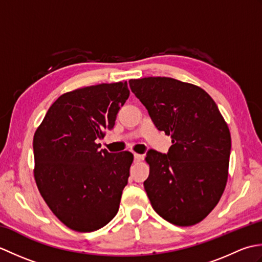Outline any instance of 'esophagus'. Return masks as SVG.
<instances>
[{
  "label": "esophagus",
  "mask_w": 262,
  "mask_h": 262,
  "mask_svg": "<svg viewBox=\"0 0 262 262\" xmlns=\"http://www.w3.org/2000/svg\"><path fill=\"white\" fill-rule=\"evenodd\" d=\"M134 159H135L136 162H140V161L143 159V155H141V154H137V153H134Z\"/></svg>",
  "instance_id": "obj_1"
}]
</instances>
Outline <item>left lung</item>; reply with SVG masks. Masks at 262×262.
Wrapping results in <instances>:
<instances>
[{"mask_svg": "<svg viewBox=\"0 0 262 262\" xmlns=\"http://www.w3.org/2000/svg\"><path fill=\"white\" fill-rule=\"evenodd\" d=\"M153 124L172 138L166 154L149 149L144 188L152 207L170 223L190 226L214 209L229 174L231 134L202 88L171 77L129 80Z\"/></svg>", "mask_w": 262, "mask_h": 262, "instance_id": "left-lung-1", "label": "left lung"}]
</instances>
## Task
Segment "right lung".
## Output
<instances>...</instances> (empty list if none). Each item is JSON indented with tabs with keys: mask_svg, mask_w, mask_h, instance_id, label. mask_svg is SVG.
Returning a JSON list of instances; mask_svg holds the SVG:
<instances>
[{
	"mask_svg": "<svg viewBox=\"0 0 262 262\" xmlns=\"http://www.w3.org/2000/svg\"><path fill=\"white\" fill-rule=\"evenodd\" d=\"M129 97L127 82L102 83L64 93L33 136L35 180L54 215L71 230L93 232L119 209L134 157L100 149Z\"/></svg>",
	"mask_w": 262,
	"mask_h": 262,
	"instance_id": "right-lung-1",
	"label": "right lung"
}]
</instances>
